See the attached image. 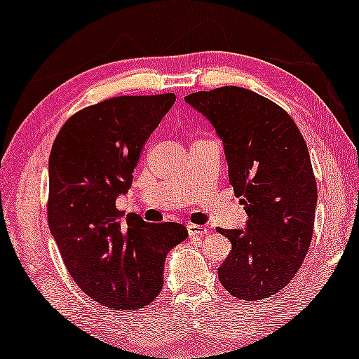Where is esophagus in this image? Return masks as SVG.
Listing matches in <instances>:
<instances>
[{
    "label": "esophagus",
    "mask_w": 359,
    "mask_h": 359,
    "mask_svg": "<svg viewBox=\"0 0 359 359\" xmlns=\"http://www.w3.org/2000/svg\"><path fill=\"white\" fill-rule=\"evenodd\" d=\"M187 229H188V236L190 237H196V236L201 237L204 236V233H207V227L199 226V224H188Z\"/></svg>",
    "instance_id": "obj_1"
}]
</instances>
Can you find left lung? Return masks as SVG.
Wrapping results in <instances>:
<instances>
[{"label": "left lung", "mask_w": 359, "mask_h": 359, "mask_svg": "<svg viewBox=\"0 0 359 359\" xmlns=\"http://www.w3.org/2000/svg\"><path fill=\"white\" fill-rule=\"evenodd\" d=\"M185 102L223 141L245 229H221L232 250L218 269L224 289L252 302L281 292L302 266L314 229L317 184L308 146L292 117L250 89L199 90Z\"/></svg>", "instance_id": "left-lung-1"}]
</instances>
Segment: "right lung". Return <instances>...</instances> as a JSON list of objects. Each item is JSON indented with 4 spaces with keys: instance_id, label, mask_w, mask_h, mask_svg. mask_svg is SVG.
I'll return each mask as SVG.
<instances>
[{
    "instance_id": "obj_1",
    "label": "right lung",
    "mask_w": 359,
    "mask_h": 359,
    "mask_svg": "<svg viewBox=\"0 0 359 359\" xmlns=\"http://www.w3.org/2000/svg\"><path fill=\"white\" fill-rule=\"evenodd\" d=\"M174 94L122 95L75 113L48 160V226L70 276L94 302L116 311L151 304L163 287L166 254L188 236L179 223H146L116 208L141 149Z\"/></svg>"
}]
</instances>
